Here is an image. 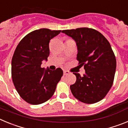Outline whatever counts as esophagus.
<instances>
[{"instance_id":"obj_1","label":"esophagus","mask_w":128,"mask_h":128,"mask_svg":"<svg viewBox=\"0 0 128 128\" xmlns=\"http://www.w3.org/2000/svg\"><path fill=\"white\" fill-rule=\"evenodd\" d=\"M63 74L65 76L68 75V74H70V72L68 70H63Z\"/></svg>"}]
</instances>
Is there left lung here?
<instances>
[{
  "label": "left lung",
  "mask_w": 128,
  "mask_h": 128,
  "mask_svg": "<svg viewBox=\"0 0 128 128\" xmlns=\"http://www.w3.org/2000/svg\"><path fill=\"white\" fill-rule=\"evenodd\" d=\"M62 32L76 42L77 60L85 70L82 76L73 73L76 81L70 86L72 94L84 103L99 102L110 90L116 69V59L109 42L91 28L63 30Z\"/></svg>",
  "instance_id": "left-lung-1"
}]
</instances>
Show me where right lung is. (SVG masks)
Masks as SVG:
<instances>
[{
    "instance_id": "obj_1",
    "label": "right lung",
    "mask_w": 128,
    "mask_h": 128,
    "mask_svg": "<svg viewBox=\"0 0 128 128\" xmlns=\"http://www.w3.org/2000/svg\"><path fill=\"white\" fill-rule=\"evenodd\" d=\"M61 30H35L20 42L11 62L12 80L18 94L26 102L40 104L50 99L56 90L63 70L42 68L49 56V42Z\"/></svg>"
}]
</instances>
